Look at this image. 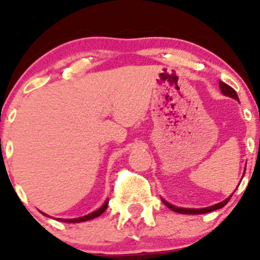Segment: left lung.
<instances>
[{
	"mask_svg": "<svg viewBox=\"0 0 260 260\" xmlns=\"http://www.w3.org/2000/svg\"><path fill=\"white\" fill-rule=\"evenodd\" d=\"M219 85H220V90H221V92H222L223 95H226V96L232 98V99H235V100L240 101V100H238L237 92L235 91V89H232L231 86H230V85L225 84V83L221 82V80H220V82H219ZM244 171H246V169H244ZM243 176H244V172H243V175H242V178H243ZM234 193H235V192H234ZM234 193H232V194H234ZM232 194L230 196L229 198H226L225 201H222V202L217 203V204L210 205V207H207V208H201V209H193V208H180V207H176V205H172L171 203L166 202L165 199H164V198H161V201H162V203H164V204L166 205V207H168L169 209H171V210H172V211H175V213L186 214V215H198V214H207V213H210V211L217 210V209H221L222 207H225V205L228 204V203H229L230 199H231Z\"/></svg>",
	"mask_w": 260,
	"mask_h": 260,
	"instance_id": "1",
	"label": "left lung"
}]
</instances>
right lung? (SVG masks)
<instances>
[{"label":"right lung","mask_w":260,"mask_h":260,"mask_svg":"<svg viewBox=\"0 0 260 260\" xmlns=\"http://www.w3.org/2000/svg\"><path fill=\"white\" fill-rule=\"evenodd\" d=\"M107 205H109V198L106 199L105 203H104V204L101 205V207H100L99 209H98V210L92 211V213L88 214V215L80 216V217H76V219H58V221H62V222H72V223H74V222H83V221H88V220L95 219V217L100 216L101 214H103L104 211H105L106 209H107ZM41 214H44L45 216H49V215H46V214H45V213H43V211H41Z\"/></svg>","instance_id":"1"}]
</instances>
